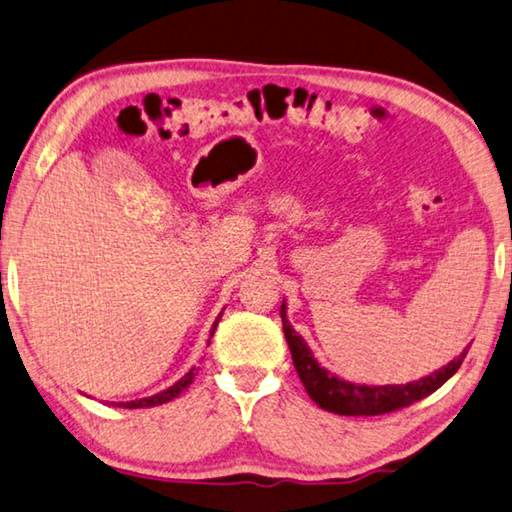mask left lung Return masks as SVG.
<instances>
[{
  "mask_svg": "<svg viewBox=\"0 0 512 512\" xmlns=\"http://www.w3.org/2000/svg\"><path fill=\"white\" fill-rule=\"evenodd\" d=\"M281 319L283 333L285 339H288L292 353L294 369H297L308 396L315 400L321 409L333 411V414L339 416H380L389 414V411L409 407L411 402L423 400L429 393L441 389L443 384L459 371L465 355H468V348H465L459 357H454V360L443 366V369L429 373L416 382L382 384V387H378V384H357L344 378H337L335 373H330L315 360L306 339L290 326L285 301L281 306Z\"/></svg>",
  "mask_w": 512,
  "mask_h": 512,
  "instance_id": "left-lung-1",
  "label": "left lung"
}]
</instances>
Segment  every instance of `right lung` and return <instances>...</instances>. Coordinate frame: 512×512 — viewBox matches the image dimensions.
<instances>
[{"label": "right lung", "instance_id": "add662e5", "mask_svg": "<svg viewBox=\"0 0 512 512\" xmlns=\"http://www.w3.org/2000/svg\"><path fill=\"white\" fill-rule=\"evenodd\" d=\"M222 317V312L218 315V319L213 321V328H211V337L215 333V326H218V321ZM211 337H209V344H211ZM195 378V366L191 371H188L184 378H179L173 387H168L164 391L155 393V396H148V398H141V400H130V402H114V407H123V409H143V407H157V405H164V402H170L173 398H177L179 393H182L184 389H188V384L193 382Z\"/></svg>", "mask_w": 512, "mask_h": 512}]
</instances>
